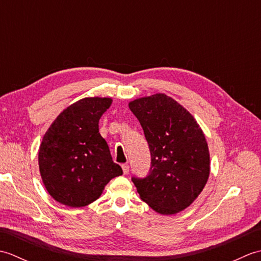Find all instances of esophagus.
I'll use <instances>...</instances> for the list:
<instances>
[{
	"instance_id": "obj_1",
	"label": "esophagus",
	"mask_w": 261,
	"mask_h": 261,
	"mask_svg": "<svg viewBox=\"0 0 261 261\" xmlns=\"http://www.w3.org/2000/svg\"><path fill=\"white\" fill-rule=\"evenodd\" d=\"M122 170H123V174L127 175L129 174V166L127 165H122Z\"/></svg>"
}]
</instances>
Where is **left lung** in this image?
<instances>
[{
    "label": "left lung",
    "instance_id": "8db88e82",
    "mask_svg": "<svg viewBox=\"0 0 261 261\" xmlns=\"http://www.w3.org/2000/svg\"><path fill=\"white\" fill-rule=\"evenodd\" d=\"M151 153L150 173L132 178L140 198L157 213L187 208L206 185L210 152L201 126L188 111L163 93L129 102Z\"/></svg>",
    "mask_w": 261,
    "mask_h": 261
}]
</instances>
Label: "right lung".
I'll list each match as a JSON object with an SVG mask.
<instances>
[{"label": "right lung", "instance_id": "obj_1", "mask_svg": "<svg viewBox=\"0 0 261 261\" xmlns=\"http://www.w3.org/2000/svg\"><path fill=\"white\" fill-rule=\"evenodd\" d=\"M111 104V97L82 98L66 108L42 138L38 153L42 182L66 206L93 203L111 179L122 175L98 132V121Z\"/></svg>", "mask_w": 261, "mask_h": 261}]
</instances>
